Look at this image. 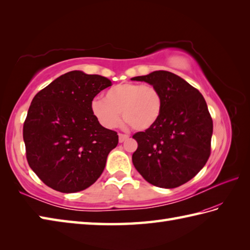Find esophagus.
I'll return each instance as SVG.
<instances>
[{
	"label": "esophagus",
	"instance_id": "1",
	"mask_svg": "<svg viewBox=\"0 0 250 250\" xmlns=\"http://www.w3.org/2000/svg\"><path fill=\"white\" fill-rule=\"evenodd\" d=\"M128 136L127 135H123V134H120L119 135V141H120V143H123L124 141H126L127 139H128Z\"/></svg>",
	"mask_w": 250,
	"mask_h": 250
}]
</instances>
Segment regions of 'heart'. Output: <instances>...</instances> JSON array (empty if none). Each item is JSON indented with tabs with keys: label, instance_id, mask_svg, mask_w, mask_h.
<instances>
[{
	"label": "heart",
	"instance_id": "heart-1",
	"mask_svg": "<svg viewBox=\"0 0 250 250\" xmlns=\"http://www.w3.org/2000/svg\"><path fill=\"white\" fill-rule=\"evenodd\" d=\"M91 110L99 124L113 129L122 119L137 131H146L157 124L163 112V96L156 87L124 82L110 87L104 99L95 98Z\"/></svg>",
	"mask_w": 250,
	"mask_h": 250
}]
</instances>
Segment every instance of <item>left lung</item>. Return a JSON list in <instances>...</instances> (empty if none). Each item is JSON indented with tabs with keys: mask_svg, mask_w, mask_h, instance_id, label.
Segmentation results:
<instances>
[{
	"mask_svg": "<svg viewBox=\"0 0 250 250\" xmlns=\"http://www.w3.org/2000/svg\"><path fill=\"white\" fill-rule=\"evenodd\" d=\"M155 86L163 112L151 129L137 132L132 164L149 184L175 188L191 180L210 154L213 121L202 94L181 77L156 70L131 78Z\"/></svg>",
	"mask_w": 250,
	"mask_h": 250,
	"instance_id": "8db88e82",
	"label": "left lung"
}]
</instances>
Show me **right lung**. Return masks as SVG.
I'll return each mask as SVG.
<instances>
[{
  "instance_id": "obj_1",
  "label": "right lung",
  "mask_w": 250,
  "mask_h": 250,
  "mask_svg": "<svg viewBox=\"0 0 250 250\" xmlns=\"http://www.w3.org/2000/svg\"><path fill=\"white\" fill-rule=\"evenodd\" d=\"M111 85L106 77L73 70L33 98L23 125L26 159L52 189L84 190L102 175L119 136L94 118L91 103Z\"/></svg>"
}]
</instances>
